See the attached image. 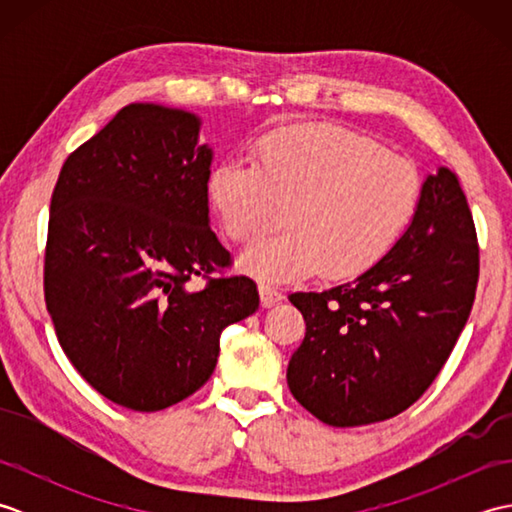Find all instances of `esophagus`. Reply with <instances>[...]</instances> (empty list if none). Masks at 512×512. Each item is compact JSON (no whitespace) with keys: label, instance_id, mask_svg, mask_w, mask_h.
Listing matches in <instances>:
<instances>
[{"label":"esophagus","instance_id":"34e87169","mask_svg":"<svg viewBox=\"0 0 512 512\" xmlns=\"http://www.w3.org/2000/svg\"><path fill=\"white\" fill-rule=\"evenodd\" d=\"M259 299H262V306L264 308H270V306H275V303H279L281 299H284V295H281V292L277 288H273V286L259 284Z\"/></svg>","mask_w":512,"mask_h":512}]
</instances>
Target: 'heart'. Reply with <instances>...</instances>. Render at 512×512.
<instances>
[{
  "label": "heart",
  "instance_id": "1",
  "mask_svg": "<svg viewBox=\"0 0 512 512\" xmlns=\"http://www.w3.org/2000/svg\"><path fill=\"white\" fill-rule=\"evenodd\" d=\"M209 195L237 244L290 222V231L239 257L246 275L286 284L319 268L328 277H354L385 259L416 220L422 178L413 162L372 138L314 125L268 138L259 165L220 162Z\"/></svg>",
  "mask_w": 512,
  "mask_h": 512
}]
</instances>
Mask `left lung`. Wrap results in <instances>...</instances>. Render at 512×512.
I'll use <instances>...</instances> for the list:
<instances>
[{"instance_id":"obj_1","label":"left lung","mask_w":512,"mask_h":512,"mask_svg":"<svg viewBox=\"0 0 512 512\" xmlns=\"http://www.w3.org/2000/svg\"><path fill=\"white\" fill-rule=\"evenodd\" d=\"M480 250L460 180L447 167L422 182L407 235L365 273L323 292H295L306 336L288 387L330 427L398 416L440 374L473 308Z\"/></svg>"}]
</instances>
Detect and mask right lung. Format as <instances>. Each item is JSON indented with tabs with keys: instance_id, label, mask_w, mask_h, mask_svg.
I'll return each instance as SVG.
<instances>
[{
	"instance_id": "right-lung-1",
	"label": "right lung",
	"mask_w": 512,
	"mask_h": 512,
	"mask_svg": "<svg viewBox=\"0 0 512 512\" xmlns=\"http://www.w3.org/2000/svg\"><path fill=\"white\" fill-rule=\"evenodd\" d=\"M200 116L129 103L63 162L43 290L65 356L116 405L160 411L211 378L226 325L259 308L209 220L213 149Z\"/></svg>"
}]
</instances>
